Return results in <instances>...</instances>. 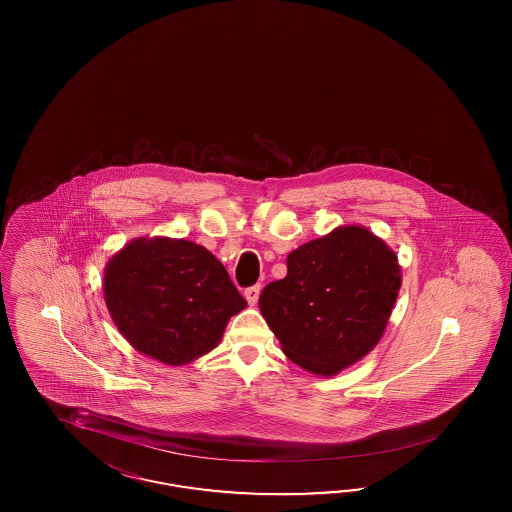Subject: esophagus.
Wrapping results in <instances>:
<instances>
[{
    "mask_svg": "<svg viewBox=\"0 0 512 512\" xmlns=\"http://www.w3.org/2000/svg\"><path fill=\"white\" fill-rule=\"evenodd\" d=\"M259 295H261V285H253V287H249V289L244 291V296H246L249 306H255V304H257Z\"/></svg>",
    "mask_w": 512,
    "mask_h": 512,
    "instance_id": "1",
    "label": "esophagus"
}]
</instances>
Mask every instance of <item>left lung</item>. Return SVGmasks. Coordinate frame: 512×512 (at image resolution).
I'll use <instances>...</instances> for the list:
<instances>
[{"label":"left lung","instance_id":"left-lung-1","mask_svg":"<svg viewBox=\"0 0 512 512\" xmlns=\"http://www.w3.org/2000/svg\"><path fill=\"white\" fill-rule=\"evenodd\" d=\"M402 287L396 251L362 225H341L287 255L259 308L281 351L330 377L366 357L385 334Z\"/></svg>","mask_w":512,"mask_h":512}]
</instances>
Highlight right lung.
<instances>
[{"label": "right lung", "mask_w": 512, "mask_h": 512, "mask_svg": "<svg viewBox=\"0 0 512 512\" xmlns=\"http://www.w3.org/2000/svg\"><path fill=\"white\" fill-rule=\"evenodd\" d=\"M103 295L129 345L167 366L216 349L229 319L248 306L208 249L169 236H140L116 251Z\"/></svg>", "instance_id": "add662e5"}]
</instances>
